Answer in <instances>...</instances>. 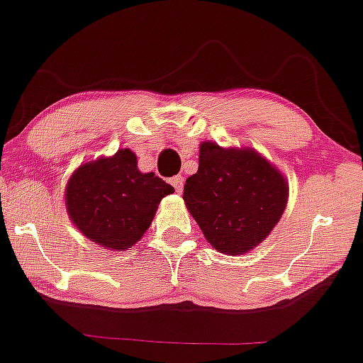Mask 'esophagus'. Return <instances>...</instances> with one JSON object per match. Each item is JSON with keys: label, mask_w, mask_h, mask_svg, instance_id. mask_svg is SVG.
<instances>
[{"label": "esophagus", "mask_w": 363, "mask_h": 363, "mask_svg": "<svg viewBox=\"0 0 363 363\" xmlns=\"http://www.w3.org/2000/svg\"><path fill=\"white\" fill-rule=\"evenodd\" d=\"M170 184L174 186V189L177 191V193H182V187H184V177L179 174V176H174L170 179Z\"/></svg>", "instance_id": "esophagus-1"}]
</instances>
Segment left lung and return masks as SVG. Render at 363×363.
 <instances>
[{"instance_id":"left-lung-1","label":"left lung","mask_w":363,"mask_h":363,"mask_svg":"<svg viewBox=\"0 0 363 363\" xmlns=\"http://www.w3.org/2000/svg\"><path fill=\"white\" fill-rule=\"evenodd\" d=\"M182 199L208 242L235 255L259 245L281 220L287 182L257 152L204 142Z\"/></svg>"}]
</instances>
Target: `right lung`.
I'll list each match as a JSON object with an SVG mask.
<instances>
[{
  "instance_id": "obj_1",
  "label": "right lung",
  "mask_w": 363,
  "mask_h": 363,
  "mask_svg": "<svg viewBox=\"0 0 363 363\" xmlns=\"http://www.w3.org/2000/svg\"><path fill=\"white\" fill-rule=\"evenodd\" d=\"M174 187L142 174L132 150L81 165L67 182L65 204L74 225L110 250H126L143 237L157 206Z\"/></svg>"
}]
</instances>
